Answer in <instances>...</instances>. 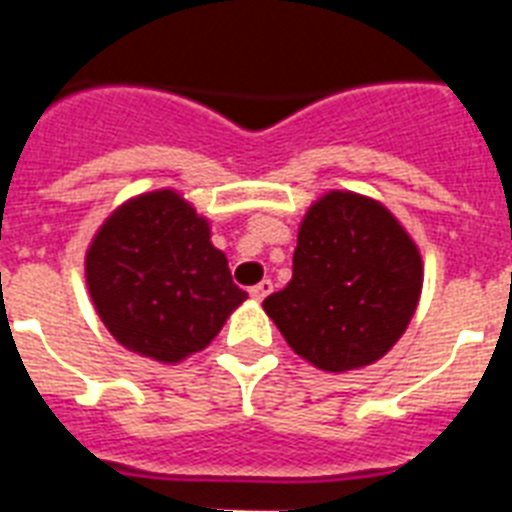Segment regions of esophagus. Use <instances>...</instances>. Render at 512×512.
Returning <instances> with one entry per match:
<instances>
[{"label": "esophagus", "mask_w": 512, "mask_h": 512, "mask_svg": "<svg viewBox=\"0 0 512 512\" xmlns=\"http://www.w3.org/2000/svg\"><path fill=\"white\" fill-rule=\"evenodd\" d=\"M273 292V284L268 279H263L260 284H255V287L249 289V295H252V300H257V303H263L265 297L271 295Z\"/></svg>", "instance_id": "esophagus-1"}]
</instances>
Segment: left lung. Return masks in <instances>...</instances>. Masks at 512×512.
<instances>
[{
	"label": "left lung",
	"instance_id": "8db88e82",
	"mask_svg": "<svg viewBox=\"0 0 512 512\" xmlns=\"http://www.w3.org/2000/svg\"><path fill=\"white\" fill-rule=\"evenodd\" d=\"M420 295V247L398 217L364 193L327 191L300 223L292 281L263 308L297 356L342 374L401 340Z\"/></svg>",
	"mask_w": 512,
	"mask_h": 512
}]
</instances>
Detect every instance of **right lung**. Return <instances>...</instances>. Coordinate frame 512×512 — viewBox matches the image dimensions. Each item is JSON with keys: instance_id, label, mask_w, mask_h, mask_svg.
Instances as JSON below:
<instances>
[{"instance_id": "right-lung-1", "label": "right lung", "mask_w": 512, "mask_h": 512, "mask_svg": "<svg viewBox=\"0 0 512 512\" xmlns=\"http://www.w3.org/2000/svg\"><path fill=\"white\" fill-rule=\"evenodd\" d=\"M84 276L114 340L159 364L207 348L247 300L207 217L172 188L119 204L92 236Z\"/></svg>"}]
</instances>
